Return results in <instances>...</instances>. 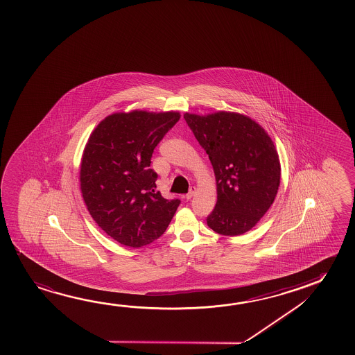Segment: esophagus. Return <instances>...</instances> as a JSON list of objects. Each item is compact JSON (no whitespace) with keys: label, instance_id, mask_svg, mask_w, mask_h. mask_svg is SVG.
I'll return each mask as SVG.
<instances>
[{"label":"esophagus","instance_id":"1","mask_svg":"<svg viewBox=\"0 0 355 355\" xmlns=\"http://www.w3.org/2000/svg\"><path fill=\"white\" fill-rule=\"evenodd\" d=\"M196 192H197V188H196V187H192V188H191V191L187 193L186 197L184 198H186L187 200H189V199H192V198L194 197Z\"/></svg>","mask_w":355,"mask_h":355}]
</instances>
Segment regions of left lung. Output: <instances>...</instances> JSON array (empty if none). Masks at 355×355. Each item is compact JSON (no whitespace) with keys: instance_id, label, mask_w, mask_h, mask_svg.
<instances>
[{"instance_id":"left-lung-1","label":"left lung","mask_w":355,"mask_h":355,"mask_svg":"<svg viewBox=\"0 0 355 355\" xmlns=\"http://www.w3.org/2000/svg\"><path fill=\"white\" fill-rule=\"evenodd\" d=\"M184 120L214 169L218 200L207 218L208 227L227 236L249 232L279 191L281 166L271 137L238 112H186Z\"/></svg>"}]
</instances>
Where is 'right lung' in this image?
<instances>
[{
  "instance_id": "1",
  "label": "right lung",
  "mask_w": 355,
  "mask_h": 355,
  "mask_svg": "<svg viewBox=\"0 0 355 355\" xmlns=\"http://www.w3.org/2000/svg\"><path fill=\"white\" fill-rule=\"evenodd\" d=\"M180 112H115L95 128L80 166V189L95 223L117 243L141 248L159 238L180 199L156 192L153 150L180 120Z\"/></svg>"
}]
</instances>
